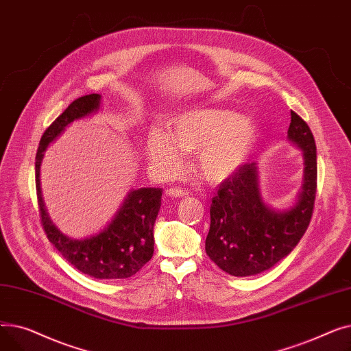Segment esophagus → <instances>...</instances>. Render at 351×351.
Here are the masks:
<instances>
[{
  "label": "esophagus",
  "instance_id": "34e87169",
  "mask_svg": "<svg viewBox=\"0 0 351 351\" xmlns=\"http://www.w3.org/2000/svg\"><path fill=\"white\" fill-rule=\"evenodd\" d=\"M188 191L186 189H180V188H172L166 191V195L171 196V197H185L188 196Z\"/></svg>",
  "mask_w": 351,
  "mask_h": 351
}]
</instances>
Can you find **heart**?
I'll return each instance as SVG.
<instances>
[{"label": "heart", "mask_w": 351, "mask_h": 351, "mask_svg": "<svg viewBox=\"0 0 351 351\" xmlns=\"http://www.w3.org/2000/svg\"><path fill=\"white\" fill-rule=\"evenodd\" d=\"M259 135L256 122L222 108H195L172 117L168 131L154 129L146 156L165 172H173L180 152H193V168L209 182L234 175L249 159Z\"/></svg>", "instance_id": "1"}]
</instances>
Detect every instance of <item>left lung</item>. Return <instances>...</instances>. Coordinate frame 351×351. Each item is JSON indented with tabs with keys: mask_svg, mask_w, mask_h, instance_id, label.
Masks as SVG:
<instances>
[{
	"mask_svg": "<svg viewBox=\"0 0 351 351\" xmlns=\"http://www.w3.org/2000/svg\"><path fill=\"white\" fill-rule=\"evenodd\" d=\"M287 139L302 149L303 185L290 209L274 210L261 195L254 162L220 183L210 205L206 254L223 271L246 278L269 270L296 247L307 230L317 189L316 143L308 125L290 112Z\"/></svg>",
	"mask_w": 351,
	"mask_h": 351,
	"instance_id": "left-lung-1",
	"label": "left lung"
}]
</instances>
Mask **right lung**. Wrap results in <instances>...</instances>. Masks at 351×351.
Segmentation results:
<instances>
[{
    "mask_svg": "<svg viewBox=\"0 0 351 351\" xmlns=\"http://www.w3.org/2000/svg\"><path fill=\"white\" fill-rule=\"evenodd\" d=\"M101 95L90 94L73 101L44 132L35 156V186L41 223L48 241L73 267L94 279H128L138 273L154 256V225L160 208V188L132 189L122 206L99 233L73 239L55 226L45 209L40 171L44 152L73 121L98 112Z\"/></svg>",
    "mask_w": 351,
    "mask_h": 351,
    "instance_id": "obj_1",
    "label": "right lung"
}]
</instances>
